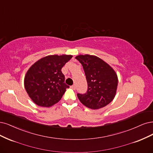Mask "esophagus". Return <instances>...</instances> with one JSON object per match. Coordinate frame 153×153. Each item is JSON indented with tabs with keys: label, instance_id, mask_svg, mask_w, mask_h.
<instances>
[{
	"label": "esophagus",
	"instance_id": "34e87169",
	"mask_svg": "<svg viewBox=\"0 0 153 153\" xmlns=\"http://www.w3.org/2000/svg\"><path fill=\"white\" fill-rule=\"evenodd\" d=\"M70 87H71L72 89H73V90H75V89L76 88V86H75V85H73L71 86Z\"/></svg>",
	"mask_w": 153,
	"mask_h": 153
}]
</instances>
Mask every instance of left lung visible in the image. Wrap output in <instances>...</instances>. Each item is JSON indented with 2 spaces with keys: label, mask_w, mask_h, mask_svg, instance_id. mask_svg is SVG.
<instances>
[{
  "label": "left lung",
  "mask_w": 153,
  "mask_h": 153,
  "mask_svg": "<svg viewBox=\"0 0 153 153\" xmlns=\"http://www.w3.org/2000/svg\"><path fill=\"white\" fill-rule=\"evenodd\" d=\"M75 58L83 66L88 84L86 94H77L80 101L92 109L107 106L117 93L118 80L115 71L96 56L79 55Z\"/></svg>",
  "instance_id": "left-lung-1"
}]
</instances>
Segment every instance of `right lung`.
I'll return each mask as SVG.
<instances>
[{
  "instance_id": "1",
  "label": "right lung",
  "mask_w": 153,
  "mask_h": 153,
  "mask_svg": "<svg viewBox=\"0 0 153 153\" xmlns=\"http://www.w3.org/2000/svg\"><path fill=\"white\" fill-rule=\"evenodd\" d=\"M71 55H49L40 59L26 73L24 85L26 91L34 103L42 107H51L58 102L66 89L62 68Z\"/></svg>"
}]
</instances>
